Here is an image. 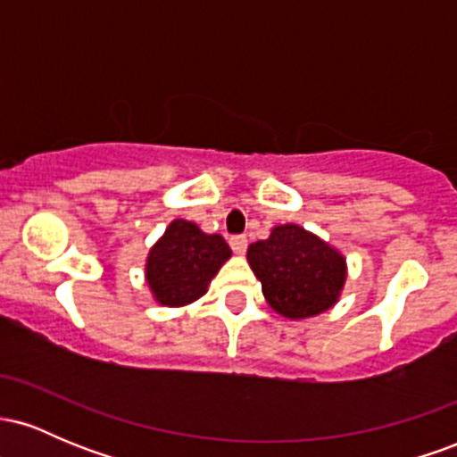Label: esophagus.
Wrapping results in <instances>:
<instances>
[{
    "label": "esophagus",
    "instance_id": "1",
    "mask_svg": "<svg viewBox=\"0 0 457 457\" xmlns=\"http://www.w3.org/2000/svg\"><path fill=\"white\" fill-rule=\"evenodd\" d=\"M229 246H232V251L236 255H245L246 238L245 236H232V238H229Z\"/></svg>",
    "mask_w": 457,
    "mask_h": 457
}]
</instances>
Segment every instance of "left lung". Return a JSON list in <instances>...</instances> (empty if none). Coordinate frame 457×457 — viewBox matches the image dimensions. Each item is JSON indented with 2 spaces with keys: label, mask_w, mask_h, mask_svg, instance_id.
<instances>
[{
  "label": "left lung",
  "mask_w": 457,
  "mask_h": 457,
  "mask_svg": "<svg viewBox=\"0 0 457 457\" xmlns=\"http://www.w3.org/2000/svg\"><path fill=\"white\" fill-rule=\"evenodd\" d=\"M246 262L272 312L287 320L328 312L342 298L348 279L342 251L296 223L275 225L269 238L251 243Z\"/></svg>",
  "instance_id": "left-lung-1"
}]
</instances>
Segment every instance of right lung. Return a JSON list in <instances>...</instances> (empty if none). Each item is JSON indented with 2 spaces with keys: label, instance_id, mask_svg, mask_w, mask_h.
I'll list each match as a JSON object with an SVG mask.
<instances>
[{
  "label": "right lung",
  "instance_id": "add662e5",
  "mask_svg": "<svg viewBox=\"0 0 457 457\" xmlns=\"http://www.w3.org/2000/svg\"><path fill=\"white\" fill-rule=\"evenodd\" d=\"M232 258L219 234H206L197 223L174 219L150 246L144 279L152 298L162 307H187L208 292V286Z\"/></svg>",
  "mask_w": 457,
  "mask_h": 457
}]
</instances>
